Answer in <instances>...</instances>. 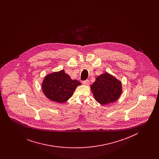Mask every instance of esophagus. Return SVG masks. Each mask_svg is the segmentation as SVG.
Instances as JSON below:
<instances>
[{"mask_svg":"<svg viewBox=\"0 0 159 159\" xmlns=\"http://www.w3.org/2000/svg\"><path fill=\"white\" fill-rule=\"evenodd\" d=\"M82 83H83V84H84V85H88V84H89V80H83V82H82Z\"/></svg>","mask_w":159,"mask_h":159,"instance_id":"34e87169","label":"esophagus"}]
</instances>
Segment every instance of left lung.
Segmentation results:
<instances>
[{
  "label": "left lung",
  "mask_w": 159,
  "mask_h": 159,
  "mask_svg": "<svg viewBox=\"0 0 159 159\" xmlns=\"http://www.w3.org/2000/svg\"><path fill=\"white\" fill-rule=\"evenodd\" d=\"M91 89L96 101L102 105H107L119 98L121 84L114 77L106 73L95 79Z\"/></svg>",
  "instance_id": "left-lung-1"
}]
</instances>
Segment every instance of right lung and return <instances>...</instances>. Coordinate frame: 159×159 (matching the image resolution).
I'll list each match as a JSON object with an SVG mask.
<instances>
[{
  "instance_id": "obj_1",
  "label": "right lung",
  "mask_w": 159,
  "mask_h": 159,
  "mask_svg": "<svg viewBox=\"0 0 159 159\" xmlns=\"http://www.w3.org/2000/svg\"><path fill=\"white\" fill-rule=\"evenodd\" d=\"M80 84L78 80L71 79L62 70L46 76L42 83V90L47 98L62 103L70 98L77 86Z\"/></svg>"
}]
</instances>
